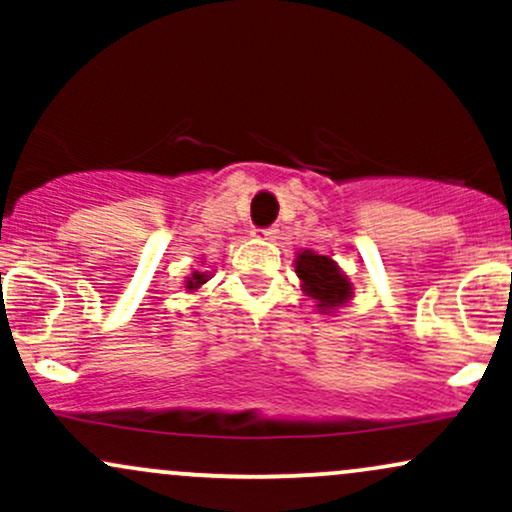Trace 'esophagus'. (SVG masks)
I'll return each instance as SVG.
<instances>
[{
  "mask_svg": "<svg viewBox=\"0 0 512 512\" xmlns=\"http://www.w3.org/2000/svg\"><path fill=\"white\" fill-rule=\"evenodd\" d=\"M257 236L264 238V240H274L276 236H279V228L276 226H269V228H257Z\"/></svg>",
  "mask_w": 512,
  "mask_h": 512,
  "instance_id": "34e87169",
  "label": "esophagus"
}]
</instances>
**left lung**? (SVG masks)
Instances as JSON below:
<instances>
[{
  "label": "left lung",
  "mask_w": 512,
  "mask_h": 512,
  "mask_svg": "<svg viewBox=\"0 0 512 512\" xmlns=\"http://www.w3.org/2000/svg\"><path fill=\"white\" fill-rule=\"evenodd\" d=\"M296 274L301 276L303 291L313 296L320 303V308H337V305L349 301V281L330 257L305 250L296 260Z\"/></svg>",
  "instance_id": "left-lung-1"
}]
</instances>
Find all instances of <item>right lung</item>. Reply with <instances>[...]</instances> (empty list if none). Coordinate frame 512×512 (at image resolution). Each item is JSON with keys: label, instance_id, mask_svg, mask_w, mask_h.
Wrapping results in <instances>:
<instances>
[{"label": "right lung", "instance_id": "1", "mask_svg": "<svg viewBox=\"0 0 512 512\" xmlns=\"http://www.w3.org/2000/svg\"><path fill=\"white\" fill-rule=\"evenodd\" d=\"M204 281H207V274L195 272V274L190 276V279H187V289H197V286H202Z\"/></svg>", "mask_w": 512, "mask_h": 512}]
</instances>
